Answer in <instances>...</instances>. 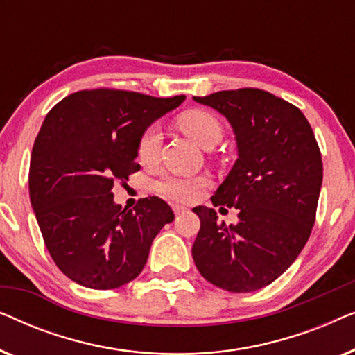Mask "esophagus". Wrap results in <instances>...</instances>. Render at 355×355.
Here are the masks:
<instances>
[{
  "label": "esophagus",
  "mask_w": 355,
  "mask_h": 355,
  "mask_svg": "<svg viewBox=\"0 0 355 355\" xmlns=\"http://www.w3.org/2000/svg\"><path fill=\"white\" fill-rule=\"evenodd\" d=\"M173 210L176 215H182V213H186L189 208L184 207V205H179V203H176V205H173Z\"/></svg>",
  "instance_id": "obj_1"
}]
</instances>
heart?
I'll return each instance as SVG.
<instances>
[{
  "instance_id": "heart-1",
  "label": "heart",
  "mask_w": 355,
  "mask_h": 355,
  "mask_svg": "<svg viewBox=\"0 0 355 355\" xmlns=\"http://www.w3.org/2000/svg\"><path fill=\"white\" fill-rule=\"evenodd\" d=\"M178 125L182 132L196 140L203 148H211L223 137V128L215 114L205 110H191L179 116ZM162 147V130L157 124L148 125L140 135L137 144V157L142 163H152L157 159ZM207 179L203 176H166L155 182V189L162 196L179 202H192L200 196Z\"/></svg>"
}]
</instances>
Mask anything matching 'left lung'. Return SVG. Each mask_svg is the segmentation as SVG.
<instances>
[{
  "mask_svg": "<svg viewBox=\"0 0 355 355\" xmlns=\"http://www.w3.org/2000/svg\"><path fill=\"white\" fill-rule=\"evenodd\" d=\"M230 121L237 159L216 189L215 207H236L239 221L218 223L196 207L197 270L230 293H252L284 273L309 241L323 179L322 153L302 111L259 89L193 96Z\"/></svg>",
  "mask_w": 355,
  "mask_h": 355,
  "instance_id": "left-lung-1",
  "label": "left lung"
}]
</instances>
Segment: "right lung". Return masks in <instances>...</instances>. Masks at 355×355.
Here are the masks:
<instances>
[{"instance_id":"1","label":"right lung","mask_w":355,"mask_h":355,"mask_svg":"<svg viewBox=\"0 0 355 355\" xmlns=\"http://www.w3.org/2000/svg\"><path fill=\"white\" fill-rule=\"evenodd\" d=\"M184 100L80 90L46 114L33 144L28 192L51 259L77 284L116 289L137 278L153 239L174 220L162 198L145 197L129 210L111 189L140 168L144 130Z\"/></svg>"}]
</instances>
